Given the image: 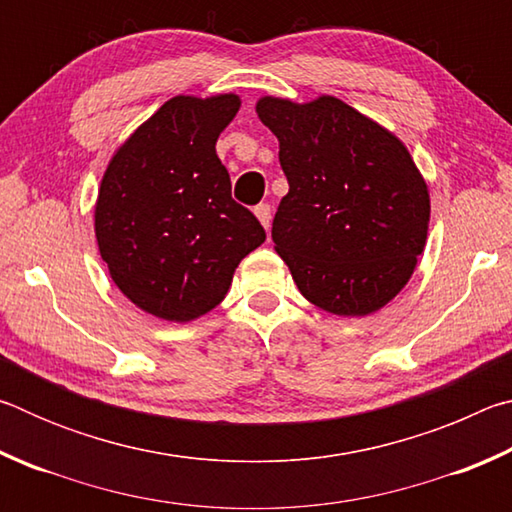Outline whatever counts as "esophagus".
Here are the masks:
<instances>
[{
	"instance_id": "1",
	"label": "esophagus",
	"mask_w": 512,
	"mask_h": 512,
	"mask_svg": "<svg viewBox=\"0 0 512 512\" xmlns=\"http://www.w3.org/2000/svg\"><path fill=\"white\" fill-rule=\"evenodd\" d=\"M255 216L259 219V223L264 225V228H268V225H271V205H268V203H259V205L255 207Z\"/></svg>"
}]
</instances>
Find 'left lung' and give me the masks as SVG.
Segmentation results:
<instances>
[{
    "instance_id": "1",
    "label": "left lung",
    "mask_w": 512,
    "mask_h": 512,
    "mask_svg": "<svg viewBox=\"0 0 512 512\" xmlns=\"http://www.w3.org/2000/svg\"><path fill=\"white\" fill-rule=\"evenodd\" d=\"M257 117L280 142L289 194L271 235L302 296L336 316L384 307L427 241L429 194L406 146L334 97H264Z\"/></svg>"
}]
</instances>
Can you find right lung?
<instances>
[{
	"label": "right lung",
	"instance_id": "obj_1",
	"mask_svg": "<svg viewBox=\"0 0 512 512\" xmlns=\"http://www.w3.org/2000/svg\"><path fill=\"white\" fill-rule=\"evenodd\" d=\"M239 97H173L108 164L94 212L99 253L124 296L185 323L225 298L232 273L266 232L232 198L216 140Z\"/></svg>",
	"mask_w": 512,
	"mask_h": 512
}]
</instances>
